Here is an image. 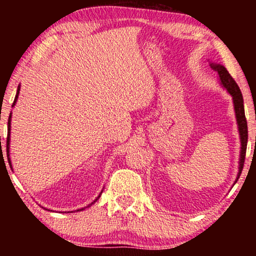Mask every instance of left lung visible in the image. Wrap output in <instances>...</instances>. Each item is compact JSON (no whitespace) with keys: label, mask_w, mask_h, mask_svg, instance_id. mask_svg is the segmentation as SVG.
I'll use <instances>...</instances> for the list:
<instances>
[{"label":"left lung","mask_w":256,"mask_h":256,"mask_svg":"<svg viewBox=\"0 0 256 256\" xmlns=\"http://www.w3.org/2000/svg\"><path fill=\"white\" fill-rule=\"evenodd\" d=\"M212 68L219 73L220 80H222L224 87H226V90H228V93L233 96V104H234V110H236V121L238 126H239V132H240V138H241V157H240V168H239V174H238V178L240 177L241 171L244 169V158H246V149H247V141H248V128H247V120L244 116V99L241 90L238 86L228 71L222 65H212ZM236 178V180H238Z\"/></svg>","instance_id":"left-lung-1"}]
</instances>
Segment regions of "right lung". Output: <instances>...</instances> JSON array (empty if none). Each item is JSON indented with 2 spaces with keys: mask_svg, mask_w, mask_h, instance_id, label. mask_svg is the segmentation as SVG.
Segmentation results:
<instances>
[{
  "mask_svg": "<svg viewBox=\"0 0 256 256\" xmlns=\"http://www.w3.org/2000/svg\"><path fill=\"white\" fill-rule=\"evenodd\" d=\"M18 93H20V86H18V88H17V93H16V96H15V100H14V104H12V106L14 104H15V102H16V100H17V98H18ZM10 118H12V113H10V115H9V118H8V138H6V157H8V162H9V166H10V168H12V163H10V158H9V138H10ZM1 152H2V149H1ZM101 194H102V192H101ZM101 194L98 196V198L96 199V200H98V199H99V197L101 196ZM94 200V202H96ZM92 202V204H93ZM92 204H90V205H92ZM88 205V206H90ZM84 210V208H82ZM79 211V210H78Z\"/></svg>",
  "mask_w": 256,
  "mask_h": 256,
  "instance_id": "1",
  "label": "right lung"
}]
</instances>
